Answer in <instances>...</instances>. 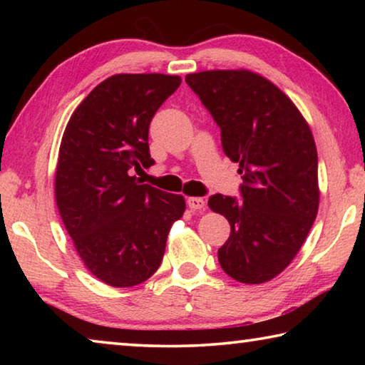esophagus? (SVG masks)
<instances>
[{"label":"esophagus","instance_id":"obj_1","mask_svg":"<svg viewBox=\"0 0 365 365\" xmlns=\"http://www.w3.org/2000/svg\"><path fill=\"white\" fill-rule=\"evenodd\" d=\"M187 205L190 206V209H193V211H197V209H205L206 207V201L202 200V197H188L187 200Z\"/></svg>","mask_w":365,"mask_h":365}]
</instances>
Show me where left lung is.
<instances>
[{"instance_id": "1", "label": "left lung", "mask_w": 365, "mask_h": 365, "mask_svg": "<svg viewBox=\"0 0 365 365\" xmlns=\"http://www.w3.org/2000/svg\"><path fill=\"white\" fill-rule=\"evenodd\" d=\"M187 83L220 127L222 148L243 177L242 200L212 195L230 237L219 248L220 267L242 283L269 282L288 267L319 209L317 150L294 103L246 69L188 73Z\"/></svg>"}]
</instances>
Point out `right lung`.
I'll return each instance as SVG.
<instances>
[{
    "mask_svg": "<svg viewBox=\"0 0 365 365\" xmlns=\"http://www.w3.org/2000/svg\"><path fill=\"white\" fill-rule=\"evenodd\" d=\"M180 83L178 76L115 73L78 104L61 140L54 177L61 219L86 269L110 287L150 279L185 212L182 195L133 175L154 164L150 122Z\"/></svg>",
    "mask_w": 365,
    "mask_h": 365,
    "instance_id": "right-lung-1",
    "label": "right lung"
}]
</instances>
